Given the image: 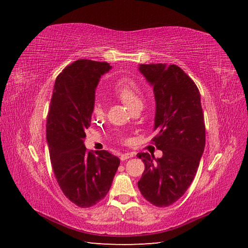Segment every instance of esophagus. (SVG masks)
<instances>
[{"mask_svg":"<svg viewBox=\"0 0 248 248\" xmlns=\"http://www.w3.org/2000/svg\"><path fill=\"white\" fill-rule=\"evenodd\" d=\"M131 157H133V154L132 153H123L120 155V159L121 160H126L128 158H131Z\"/></svg>","mask_w":248,"mask_h":248,"instance_id":"obj_1","label":"esophagus"}]
</instances>
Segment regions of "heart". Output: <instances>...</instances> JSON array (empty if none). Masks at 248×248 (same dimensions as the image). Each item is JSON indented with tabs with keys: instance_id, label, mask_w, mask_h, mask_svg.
<instances>
[{
	"instance_id": "b5f03b06",
	"label": "heart",
	"mask_w": 248,
	"mask_h": 248,
	"mask_svg": "<svg viewBox=\"0 0 248 248\" xmlns=\"http://www.w3.org/2000/svg\"><path fill=\"white\" fill-rule=\"evenodd\" d=\"M115 94L121 99L127 107L131 109L138 106L142 104V94L140 86L136 81L130 78L120 79L115 86ZM93 115L95 117H102L104 115V106L100 100H96L93 106ZM120 140L126 141V138L121 136Z\"/></svg>"
}]
</instances>
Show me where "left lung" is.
Segmentation results:
<instances>
[{
	"label": "left lung",
	"instance_id": "8db88e82",
	"mask_svg": "<svg viewBox=\"0 0 248 248\" xmlns=\"http://www.w3.org/2000/svg\"><path fill=\"white\" fill-rule=\"evenodd\" d=\"M139 69L153 87L156 136L152 141L162 157L155 159L141 152L137 155L145 163L138 186L152 205L168 207L190 186L204 152L206 128L201 94L177 65L141 64Z\"/></svg>",
	"mask_w": 248,
	"mask_h": 248
}]
</instances>
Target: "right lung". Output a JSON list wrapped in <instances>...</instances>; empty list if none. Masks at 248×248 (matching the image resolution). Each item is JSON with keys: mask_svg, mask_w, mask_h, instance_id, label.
<instances>
[{"mask_svg": "<svg viewBox=\"0 0 248 248\" xmlns=\"http://www.w3.org/2000/svg\"><path fill=\"white\" fill-rule=\"evenodd\" d=\"M110 68L107 62L78 60L59 74L50 99L46 140L51 168L65 197L80 208L104 199L120 164L117 156L106 150L88 151L84 144L95 89Z\"/></svg>", "mask_w": 248, "mask_h": 248, "instance_id": "add662e5", "label": "right lung"}]
</instances>
